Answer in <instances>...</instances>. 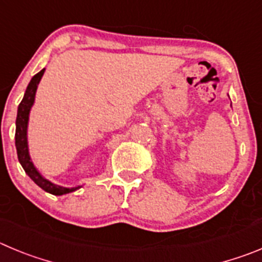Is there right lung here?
Returning a JSON list of instances; mask_svg holds the SVG:
<instances>
[{
  "label": "right lung",
  "instance_id": "1",
  "mask_svg": "<svg viewBox=\"0 0 262 262\" xmlns=\"http://www.w3.org/2000/svg\"><path fill=\"white\" fill-rule=\"evenodd\" d=\"M44 73L45 69H42L40 73H37L32 79H31V81L27 85V90H26L25 92V96H23V100H21L20 104H19L18 106V114H16L15 122V147L16 153H18V160L19 162H20L21 167L25 169L26 174H27L40 188L44 189L45 192H49L52 195L61 196L76 191V189L80 188L81 186L69 188V187H62L58 186V184H54L53 182H50L49 179L44 178L41 175V172L38 171V170L36 169L35 165H33L30 156V149H28L27 129L28 121H30V113L33 106V102H35V96L38 87V83L41 80Z\"/></svg>",
  "mask_w": 262,
  "mask_h": 262
}]
</instances>
